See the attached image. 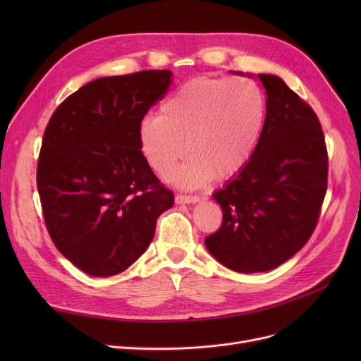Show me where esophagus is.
Returning a JSON list of instances; mask_svg holds the SVG:
<instances>
[{
    "label": "esophagus",
    "mask_w": 361,
    "mask_h": 361,
    "mask_svg": "<svg viewBox=\"0 0 361 361\" xmlns=\"http://www.w3.org/2000/svg\"><path fill=\"white\" fill-rule=\"evenodd\" d=\"M174 200H176L178 204H190V203H197L200 202V197H197V195H185V194H178L176 197H174Z\"/></svg>",
    "instance_id": "esophagus-1"
}]
</instances>
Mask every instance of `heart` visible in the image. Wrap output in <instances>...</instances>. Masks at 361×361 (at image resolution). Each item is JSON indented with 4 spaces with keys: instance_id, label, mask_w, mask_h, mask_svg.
Returning a JSON list of instances; mask_svg holds the SVG:
<instances>
[{
    "instance_id": "1",
    "label": "heart",
    "mask_w": 361,
    "mask_h": 361,
    "mask_svg": "<svg viewBox=\"0 0 361 361\" xmlns=\"http://www.w3.org/2000/svg\"><path fill=\"white\" fill-rule=\"evenodd\" d=\"M265 117V97L255 81L199 76L170 94L159 116L141 120L140 149L159 174L188 150L191 155L169 178L179 187H202L214 176L228 179L247 167Z\"/></svg>"
}]
</instances>
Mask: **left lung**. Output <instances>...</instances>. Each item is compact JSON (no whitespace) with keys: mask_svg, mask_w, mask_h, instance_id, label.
I'll return each instance as SVG.
<instances>
[{"mask_svg":"<svg viewBox=\"0 0 361 361\" xmlns=\"http://www.w3.org/2000/svg\"><path fill=\"white\" fill-rule=\"evenodd\" d=\"M267 117L247 167L214 192L223 223L209 253L236 272H264L309 241L326 192L329 155L318 116L276 75L259 73Z\"/></svg>","mask_w":361,"mask_h":361,"instance_id":"obj_1","label":"left lung"}]
</instances>
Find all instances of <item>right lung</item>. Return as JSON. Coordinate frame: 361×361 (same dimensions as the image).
Segmentation results:
<instances>
[{"label": "right lung", "instance_id": "add662e5", "mask_svg": "<svg viewBox=\"0 0 361 361\" xmlns=\"http://www.w3.org/2000/svg\"><path fill=\"white\" fill-rule=\"evenodd\" d=\"M170 71L87 82L49 118L37 191L52 243L93 277L125 271L152 243L173 192L140 149L138 126L171 84Z\"/></svg>", "mask_w": 361, "mask_h": 361}]
</instances>
